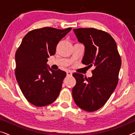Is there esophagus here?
<instances>
[{
	"label": "esophagus",
	"instance_id": "34e87169",
	"mask_svg": "<svg viewBox=\"0 0 135 135\" xmlns=\"http://www.w3.org/2000/svg\"><path fill=\"white\" fill-rule=\"evenodd\" d=\"M66 74H67L68 76H71L73 75V73L71 71H68L66 72Z\"/></svg>",
	"mask_w": 135,
	"mask_h": 135
}]
</instances>
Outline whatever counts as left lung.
<instances>
[{"mask_svg": "<svg viewBox=\"0 0 135 135\" xmlns=\"http://www.w3.org/2000/svg\"><path fill=\"white\" fill-rule=\"evenodd\" d=\"M78 41L84 44L82 63L95 69L91 77L73 74L76 84L73 88L75 104L88 112L95 111L105 104L115 89L121 67L117 44L112 36L94 28L74 29Z\"/></svg>", "mask_w": 135, "mask_h": 135, "instance_id": "left-lung-1", "label": "left lung"}]
</instances>
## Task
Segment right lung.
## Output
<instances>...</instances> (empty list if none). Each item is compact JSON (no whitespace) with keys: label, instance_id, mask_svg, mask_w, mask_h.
I'll return each mask as SVG.
<instances>
[{"label":"right lung","instance_id":"1","mask_svg":"<svg viewBox=\"0 0 135 135\" xmlns=\"http://www.w3.org/2000/svg\"><path fill=\"white\" fill-rule=\"evenodd\" d=\"M71 29L45 27L34 29L24 37L16 51V80L25 97L34 106L51 104L60 94L66 74L60 69H51L47 62L56 53L60 40Z\"/></svg>","mask_w":135,"mask_h":135}]
</instances>
